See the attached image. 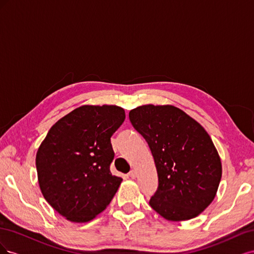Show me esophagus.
<instances>
[{"label":"esophagus","instance_id":"esophagus-1","mask_svg":"<svg viewBox=\"0 0 254 254\" xmlns=\"http://www.w3.org/2000/svg\"><path fill=\"white\" fill-rule=\"evenodd\" d=\"M129 176H130V177H131V178H132V179H134V178H135V177H136V172H135L134 170H132V171H130V173H129Z\"/></svg>","mask_w":254,"mask_h":254}]
</instances>
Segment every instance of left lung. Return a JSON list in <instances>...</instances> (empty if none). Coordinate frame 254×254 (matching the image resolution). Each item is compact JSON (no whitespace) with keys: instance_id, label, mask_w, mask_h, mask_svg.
I'll list each match as a JSON object with an SVG mask.
<instances>
[{"instance_id":"obj_1","label":"left lung","mask_w":254,"mask_h":254,"mask_svg":"<svg viewBox=\"0 0 254 254\" xmlns=\"http://www.w3.org/2000/svg\"><path fill=\"white\" fill-rule=\"evenodd\" d=\"M129 119L148 143L157 167L159 187L150 206L171 221L198 216L214 200L222 173L209 133L172 105L136 107Z\"/></svg>"}]
</instances>
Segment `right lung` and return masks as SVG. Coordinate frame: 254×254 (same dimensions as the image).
Returning a JSON list of instances; mask_svg holds the SVG:
<instances>
[{
	"instance_id": "obj_1",
	"label": "right lung",
	"mask_w": 254,
	"mask_h": 254,
	"mask_svg": "<svg viewBox=\"0 0 254 254\" xmlns=\"http://www.w3.org/2000/svg\"><path fill=\"white\" fill-rule=\"evenodd\" d=\"M124 121L119 106L84 105L57 121L38 148L41 193L67 220L95 218L118 191L123 179L110 172V137Z\"/></svg>"
}]
</instances>
